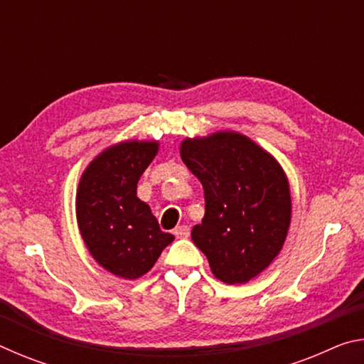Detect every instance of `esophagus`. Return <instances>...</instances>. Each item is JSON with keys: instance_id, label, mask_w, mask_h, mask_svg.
I'll return each instance as SVG.
<instances>
[{"instance_id": "1", "label": "esophagus", "mask_w": 364, "mask_h": 364, "mask_svg": "<svg viewBox=\"0 0 364 364\" xmlns=\"http://www.w3.org/2000/svg\"><path fill=\"white\" fill-rule=\"evenodd\" d=\"M175 236L180 237V239H186L189 237V226L188 225H180L175 228Z\"/></svg>"}]
</instances>
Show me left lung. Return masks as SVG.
Segmentation results:
<instances>
[{
  "instance_id": "left-lung-1",
  "label": "left lung",
  "mask_w": 364,
  "mask_h": 364,
  "mask_svg": "<svg viewBox=\"0 0 364 364\" xmlns=\"http://www.w3.org/2000/svg\"><path fill=\"white\" fill-rule=\"evenodd\" d=\"M180 154L204 186L205 215L191 232L215 278L244 284L284 245L292 202L287 176L271 154L236 132L183 139Z\"/></svg>"
}]
</instances>
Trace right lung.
Returning <instances> with one entry per match:
<instances>
[{"mask_svg":"<svg viewBox=\"0 0 364 364\" xmlns=\"http://www.w3.org/2000/svg\"><path fill=\"white\" fill-rule=\"evenodd\" d=\"M157 151V141L110 146L91 160L78 183L75 208L85 245L104 269L123 279L146 274L175 239L160 230L149 205L136 196Z\"/></svg>","mask_w":364,"mask_h":364,"instance_id":"right-lung-1","label":"right lung"}]
</instances>
